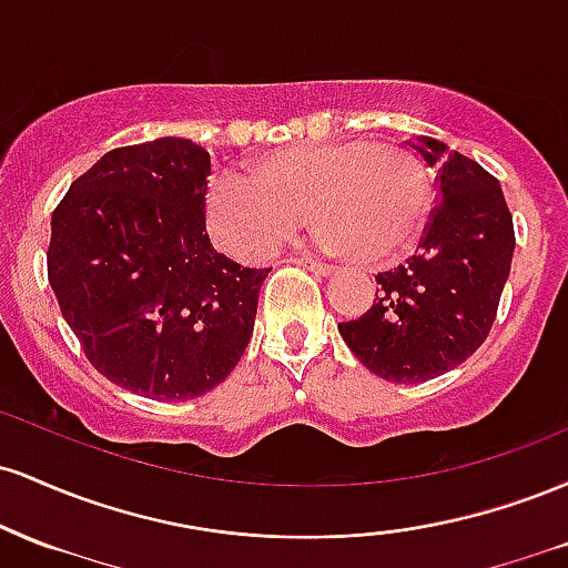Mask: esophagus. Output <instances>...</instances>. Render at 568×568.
<instances>
[{
    "label": "esophagus",
    "instance_id": "34e87169",
    "mask_svg": "<svg viewBox=\"0 0 568 568\" xmlns=\"http://www.w3.org/2000/svg\"><path fill=\"white\" fill-rule=\"evenodd\" d=\"M291 262L298 264V266H304V270H310V272H317V275H323V277H328L331 272H334V266L321 262V258H306V256H302V258H291Z\"/></svg>",
    "mask_w": 568,
    "mask_h": 568
}]
</instances>
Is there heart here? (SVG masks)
Wrapping results in <instances>:
<instances>
[{
  "mask_svg": "<svg viewBox=\"0 0 568 568\" xmlns=\"http://www.w3.org/2000/svg\"><path fill=\"white\" fill-rule=\"evenodd\" d=\"M302 213L325 251L384 264L425 226L427 171L406 146L355 139L283 149L253 168V184L226 175L207 189V230L237 258L275 251Z\"/></svg>",
  "mask_w": 568,
  "mask_h": 568,
  "instance_id": "b5f03b06",
  "label": "heart"
}]
</instances>
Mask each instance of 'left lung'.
<instances>
[{"mask_svg": "<svg viewBox=\"0 0 568 568\" xmlns=\"http://www.w3.org/2000/svg\"><path fill=\"white\" fill-rule=\"evenodd\" d=\"M410 146L438 168V207L414 256L376 275L366 315L338 323L357 361L395 384L435 379L486 342L515 251L499 181L429 135Z\"/></svg>", "mask_w": 568, "mask_h": 568, "instance_id": "obj_1", "label": "left lung"}]
</instances>
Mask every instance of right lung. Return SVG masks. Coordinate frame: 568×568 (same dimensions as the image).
Wrapping results in <instances>:
<instances>
[{"mask_svg": "<svg viewBox=\"0 0 568 568\" xmlns=\"http://www.w3.org/2000/svg\"><path fill=\"white\" fill-rule=\"evenodd\" d=\"M211 154L189 139L120 146L53 211L48 277L98 374L152 400H192L232 374L270 270L211 245Z\"/></svg>", "mask_w": 568, "mask_h": 568, "instance_id": "obj_1", "label": "right lung"}]
</instances>
